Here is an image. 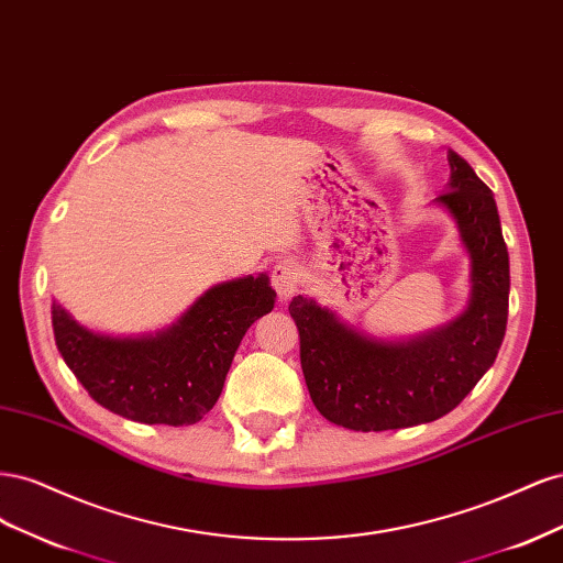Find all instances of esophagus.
I'll return each instance as SVG.
<instances>
[{"mask_svg":"<svg viewBox=\"0 0 563 563\" xmlns=\"http://www.w3.org/2000/svg\"><path fill=\"white\" fill-rule=\"evenodd\" d=\"M272 286L279 296V300H291L298 294L300 286V267L294 261H279L272 267Z\"/></svg>","mask_w":563,"mask_h":563,"instance_id":"34e87169","label":"esophagus"}]
</instances>
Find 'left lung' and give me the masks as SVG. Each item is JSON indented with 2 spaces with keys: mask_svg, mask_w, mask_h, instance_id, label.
<instances>
[{
  "mask_svg": "<svg viewBox=\"0 0 563 563\" xmlns=\"http://www.w3.org/2000/svg\"><path fill=\"white\" fill-rule=\"evenodd\" d=\"M449 164V190L437 203L453 216L472 261V296L463 314L411 340H380L347 327L312 298L296 296L288 305L317 411L347 430H399L446 416L482 380L503 345L509 255L496 199L453 150Z\"/></svg>",
  "mask_w": 563,
  "mask_h": 563,
  "instance_id": "left-lung-1",
  "label": "left lung"
}]
</instances>
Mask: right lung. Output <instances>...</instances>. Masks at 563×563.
<instances>
[{
	"mask_svg": "<svg viewBox=\"0 0 563 563\" xmlns=\"http://www.w3.org/2000/svg\"><path fill=\"white\" fill-rule=\"evenodd\" d=\"M267 275L209 288L174 327L155 335L114 338L81 327L51 305L58 352L91 399L145 424H195L223 391L251 323L275 308Z\"/></svg>",
	"mask_w": 563,
	"mask_h": 563,
	"instance_id": "add662e5",
	"label": "right lung"
}]
</instances>
